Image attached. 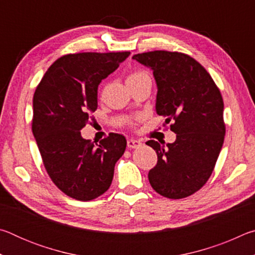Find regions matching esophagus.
<instances>
[{"label":"esophagus","mask_w":255,"mask_h":255,"mask_svg":"<svg viewBox=\"0 0 255 255\" xmlns=\"http://www.w3.org/2000/svg\"><path fill=\"white\" fill-rule=\"evenodd\" d=\"M127 146L129 148H138L139 146H141V141L130 138V139L127 140Z\"/></svg>","instance_id":"esophagus-1"}]
</instances>
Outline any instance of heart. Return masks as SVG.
<instances>
[{
  "label": "heart",
  "mask_w": 255,
  "mask_h": 255,
  "mask_svg": "<svg viewBox=\"0 0 255 255\" xmlns=\"http://www.w3.org/2000/svg\"><path fill=\"white\" fill-rule=\"evenodd\" d=\"M145 77H149L147 73H146L145 71H141V70H136V71H132L130 74L127 76V82L137 81L140 79H145Z\"/></svg>",
  "instance_id": "heart-1"
}]
</instances>
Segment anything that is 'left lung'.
I'll return each instance as SVG.
<instances>
[{
	"instance_id": "obj_1",
	"label": "left lung",
	"mask_w": 255,
	"mask_h": 255,
	"mask_svg": "<svg viewBox=\"0 0 255 255\" xmlns=\"http://www.w3.org/2000/svg\"><path fill=\"white\" fill-rule=\"evenodd\" d=\"M132 59L153 71L157 85V115L176 133L172 144H147L157 154L148 172L152 188L170 199L198 191L208 181L225 137L224 102L209 73L196 59L178 51L155 50Z\"/></svg>"
}]
</instances>
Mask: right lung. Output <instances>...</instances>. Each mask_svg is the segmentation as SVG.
Masks as SVG:
<instances>
[{
  "mask_svg": "<svg viewBox=\"0 0 255 255\" xmlns=\"http://www.w3.org/2000/svg\"><path fill=\"white\" fill-rule=\"evenodd\" d=\"M79 53L58 58L33 94L32 133L50 179L76 200L103 195L112 182L115 164L126 149V138L111 133L99 144L84 139L81 129L98 108V86L128 56Z\"/></svg>",
  "mask_w": 255,
  "mask_h": 255,
  "instance_id": "1",
  "label": "right lung"
}]
</instances>
